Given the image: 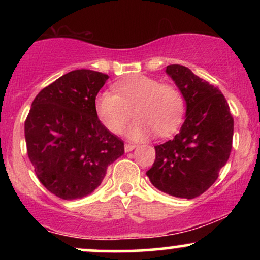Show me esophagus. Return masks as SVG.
<instances>
[{
	"label": "esophagus",
	"instance_id": "esophagus-1",
	"mask_svg": "<svg viewBox=\"0 0 260 260\" xmlns=\"http://www.w3.org/2000/svg\"><path fill=\"white\" fill-rule=\"evenodd\" d=\"M136 148V144H133V143H126V144H124V150L127 151H132L133 149Z\"/></svg>",
	"mask_w": 260,
	"mask_h": 260
}]
</instances>
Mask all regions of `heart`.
<instances>
[{
	"label": "heart",
	"instance_id": "obj_1",
	"mask_svg": "<svg viewBox=\"0 0 260 260\" xmlns=\"http://www.w3.org/2000/svg\"><path fill=\"white\" fill-rule=\"evenodd\" d=\"M112 91L96 96L95 111L104 127L111 133H121L133 115L137 120L127 129L129 138L139 139L154 131L168 136L178 127L184 103L175 85L143 74H132L113 84Z\"/></svg>",
	"mask_w": 260,
	"mask_h": 260
}]
</instances>
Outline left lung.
Segmentation results:
<instances>
[{
  "instance_id": "8db88e82",
  "label": "left lung",
  "mask_w": 260,
  "mask_h": 260,
  "mask_svg": "<svg viewBox=\"0 0 260 260\" xmlns=\"http://www.w3.org/2000/svg\"><path fill=\"white\" fill-rule=\"evenodd\" d=\"M187 103L180 133L155 147V161L147 176L157 189L178 198L203 194L228 162L234 138V117L219 88L199 78L189 68L170 64Z\"/></svg>"
}]
</instances>
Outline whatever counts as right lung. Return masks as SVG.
<instances>
[{
  "label": "right lung",
  "instance_id": "add662e5",
  "mask_svg": "<svg viewBox=\"0 0 260 260\" xmlns=\"http://www.w3.org/2000/svg\"><path fill=\"white\" fill-rule=\"evenodd\" d=\"M107 74L76 70L45 86L32 101L24 132L38 180L52 194L77 199L100 186L123 140L98 118L95 99Z\"/></svg>",
  "mask_w": 260,
  "mask_h": 260
}]
</instances>
